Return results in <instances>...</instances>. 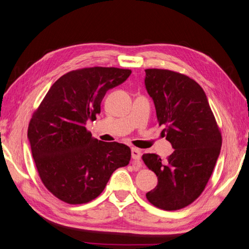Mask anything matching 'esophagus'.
<instances>
[{
    "instance_id": "34e87169",
    "label": "esophagus",
    "mask_w": 249,
    "mask_h": 249,
    "mask_svg": "<svg viewBox=\"0 0 249 249\" xmlns=\"http://www.w3.org/2000/svg\"><path fill=\"white\" fill-rule=\"evenodd\" d=\"M131 157L134 160L139 161L141 159V151L137 147H132L131 148Z\"/></svg>"
}]
</instances>
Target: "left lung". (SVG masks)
<instances>
[{
  "mask_svg": "<svg viewBox=\"0 0 249 249\" xmlns=\"http://www.w3.org/2000/svg\"><path fill=\"white\" fill-rule=\"evenodd\" d=\"M145 87L159 125L174 152L166 160L144 154V163L158 177L146 193L159 209L174 211L192 204L204 192L222 147V134L203 88L194 79L164 69H146Z\"/></svg>",
  "mask_w": 249,
  "mask_h": 249,
  "instance_id": "obj_1",
  "label": "left lung"
}]
</instances>
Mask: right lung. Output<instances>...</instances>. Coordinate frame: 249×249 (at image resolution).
<instances>
[{
	"instance_id": "right-lung-1",
	"label": "right lung",
	"mask_w": 249,
	"mask_h": 249,
	"mask_svg": "<svg viewBox=\"0 0 249 249\" xmlns=\"http://www.w3.org/2000/svg\"><path fill=\"white\" fill-rule=\"evenodd\" d=\"M128 69L93 67L62 75L51 87L28 124L27 137L40 179L57 198L86 204L100 195L130 148L104 142L87 130L96 120L106 92L128 78Z\"/></svg>"
}]
</instances>
